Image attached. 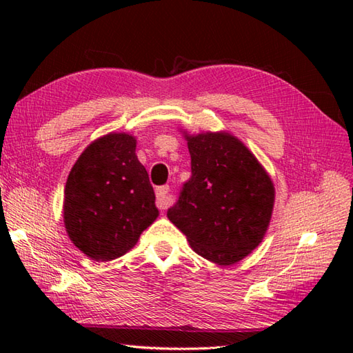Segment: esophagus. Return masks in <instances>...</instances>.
I'll use <instances>...</instances> for the list:
<instances>
[{
  "label": "esophagus",
  "mask_w": 353,
  "mask_h": 353,
  "mask_svg": "<svg viewBox=\"0 0 353 353\" xmlns=\"http://www.w3.org/2000/svg\"><path fill=\"white\" fill-rule=\"evenodd\" d=\"M170 186L168 185H162L156 188V206L159 209H167L170 206Z\"/></svg>",
  "instance_id": "34e87169"
}]
</instances>
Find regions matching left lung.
I'll return each mask as SVG.
<instances>
[{"mask_svg":"<svg viewBox=\"0 0 353 353\" xmlns=\"http://www.w3.org/2000/svg\"><path fill=\"white\" fill-rule=\"evenodd\" d=\"M186 139L191 177L167 216L200 256L219 265L235 264L264 238L274 203L273 183L232 134L201 133Z\"/></svg>","mask_w":353,"mask_h":353,"instance_id":"left-lung-1","label":"left lung"}]
</instances>
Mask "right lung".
Listing matches in <instances>:
<instances>
[{
    "instance_id": "right-lung-1",
    "label": "right lung",
    "mask_w": 353,
    "mask_h": 353,
    "mask_svg": "<svg viewBox=\"0 0 353 353\" xmlns=\"http://www.w3.org/2000/svg\"><path fill=\"white\" fill-rule=\"evenodd\" d=\"M134 148L137 139L130 134L109 133L86 147L66 181V232L95 261L123 256L159 215Z\"/></svg>"
}]
</instances>
